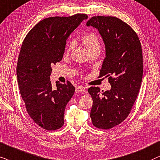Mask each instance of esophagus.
<instances>
[{
	"label": "esophagus",
	"instance_id": "obj_1",
	"mask_svg": "<svg viewBox=\"0 0 160 160\" xmlns=\"http://www.w3.org/2000/svg\"><path fill=\"white\" fill-rule=\"evenodd\" d=\"M75 91L77 93H82V92H86V88L83 86H78V87H76Z\"/></svg>",
	"mask_w": 160,
	"mask_h": 160
}]
</instances>
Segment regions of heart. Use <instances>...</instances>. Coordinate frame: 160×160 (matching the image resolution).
<instances>
[{"instance_id": "heart-1", "label": "heart", "mask_w": 160, "mask_h": 160, "mask_svg": "<svg viewBox=\"0 0 160 160\" xmlns=\"http://www.w3.org/2000/svg\"><path fill=\"white\" fill-rule=\"evenodd\" d=\"M82 41L88 48V51H91V50L96 48H100L99 39L96 34L94 33V32H88V33L82 36ZM72 46H73V43H71L67 48L68 52L70 51Z\"/></svg>"}]
</instances>
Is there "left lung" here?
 <instances>
[{
  "label": "left lung",
  "mask_w": 160,
  "mask_h": 160,
  "mask_svg": "<svg viewBox=\"0 0 160 160\" xmlns=\"http://www.w3.org/2000/svg\"><path fill=\"white\" fill-rule=\"evenodd\" d=\"M86 26L98 30L106 47L99 78H108L112 88L101 92L92 86L88 92L93 100L92 124L107 130L125 120L137 98L143 74L142 47L134 29L116 17L94 16Z\"/></svg>",
  "instance_id": "obj_1"
}]
</instances>
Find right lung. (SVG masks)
Listing matches in <instances>:
<instances>
[{
    "instance_id": "right-lung-1",
    "label": "right lung",
    "mask_w": 160,
    "mask_h": 160,
    "mask_svg": "<svg viewBox=\"0 0 160 160\" xmlns=\"http://www.w3.org/2000/svg\"><path fill=\"white\" fill-rule=\"evenodd\" d=\"M88 18L86 14L51 17L36 24L22 43L17 64L20 93L28 114L36 124L48 131L63 125L64 112L75 88L70 82H50L52 66L62 60L66 40Z\"/></svg>"
}]
</instances>
